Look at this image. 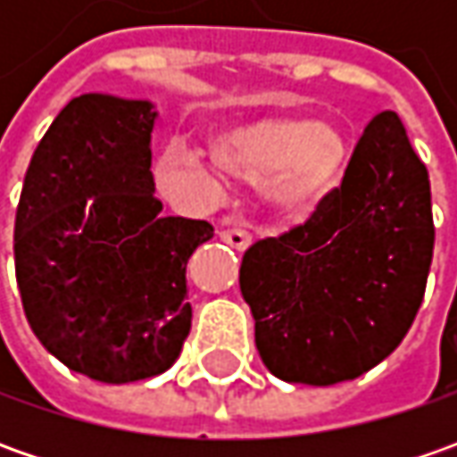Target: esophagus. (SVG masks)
I'll return each instance as SVG.
<instances>
[{
  "label": "esophagus",
  "mask_w": 457,
  "mask_h": 457,
  "mask_svg": "<svg viewBox=\"0 0 457 457\" xmlns=\"http://www.w3.org/2000/svg\"><path fill=\"white\" fill-rule=\"evenodd\" d=\"M219 237L220 241H226L228 246H234L237 252H244V249L252 244V234L244 231V228H220Z\"/></svg>",
  "instance_id": "1"
}]
</instances>
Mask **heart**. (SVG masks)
<instances>
[{"label": "heart", "mask_w": 457, "mask_h": 457, "mask_svg": "<svg viewBox=\"0 0 457 457\" xmlns=\"http://www.w3.org/2000/svg\"><path fill=\"white\" fill-rule=\"evenodd\" d=\"M208 157L183 142H170L154 162V180L172 198L211 201L219 172L259 183L279 216L307 219L336 195L348 172V137L336 124L307 114L237 119L208 139Z\"/></svg>", "instance_id": "obj_1"}]
</instances>
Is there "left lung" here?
Listing matches in <instances>:
<instances>
[{"label":"left lung","mask_w":457,"mask_h":457,"mask_svg":"<svg viewBox=\"0 0 457 457\" xmlns=\"http://www.w3.org/2000/svg\"><path fill=\"white\" fill-rule=\"evenodd\" d=\"M432 246L428 167L399 116L381 112L336 195L305 223L244 252L238 285L264 366L312 386L374 369L412 328Z\"/></svg>","instance_id":"obj_1"}]
</instances>
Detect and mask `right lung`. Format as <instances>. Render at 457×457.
Instances as JSON below:
<instances>
[{
  "label": "right lung",
  "instance_id": "obj_1",
  "mask_svg": "<svg viewBox=\"0 0 457 457\" xmlns=\"http://www.w3.org/2000/svg\"><path fill=\"white\" fill-rule=\"evenodd\" d=\"M150 101L83 94L40 139L14 219L27 323L71 371L127 384L167 371L193 310L185 267L208 220L160 216Z\"/></svg>",
  "mask_w": 457,
  "mask_h": 457
}]
</instances>
